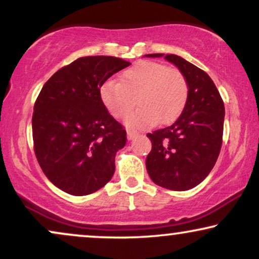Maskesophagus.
I'll use <instances>...</instances> for the list:
<instances>
[{
	"mask_svg": "<svg viewBox=\"0 0 259 259\" xmlns=\"http://www.w3.org/2000/svg\"><path fill=\"white\" fill-rule=\"evenodd\" d=\"M138 136H139V132H137L136 130H128V131H127V138H128L130 140L134 139V138L138 137Z\"/></svg>",
	"mask_w": 259,
	"mask_h": 259,
	"instance_id": "1",
	"label": "esophagus"
}]
</instances>
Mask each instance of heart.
Returning a JSON list of instances; mask_svg holds the SVG:
<instances>
[{"mask_svg":"<svg viewBox=\"0 0 259 259\" xmlns=\"http://www.w3.org/2000/svg\"><path fill=\"white\" fill-rule=\"evenodd\" d=\"M101 102L116 119L130 126L167 125L178 119L189 99V84L180 70L150 60H141L120 74L119 82L108 80L99 91Z\"/></svg>","mask_w":259,"mask_h":259,"instance_id":"b5f03b06","label":"heart"}]
</instances>
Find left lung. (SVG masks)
I'll use <instances>...</instances> for the list:
<instances>
[{
  "label": "left lung",
  "mask_w": 259,
  "mask_h": 259,
  "mask_svg": "<svg viewBox=\"0 0 259 259\" xmlns=\"http://www.w3.org/2000/svg\"><path fill=\"white\" fill-rule=\"evenodd\" d=\"M160 58L164 54H148ZM164 58L178 67L189 84L184 111L171 126L147 133L152 150L146 158L148 176L173 191L193 189L208 176L223 144L224 102L203 69L175 54Z\"/></svg>",
  "instance_id": "left-lung-1"
}]
</instances>
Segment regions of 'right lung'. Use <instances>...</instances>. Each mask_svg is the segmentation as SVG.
<instances>
[{"label":"right lung","mask_w":259,"mask_h":259,"mask_svg":"<svg viewBox=\"0 0 259 259\" xmlns=\"http://www.w3.org/2000/svg\"><path fill=\"white\" fill-rule=\"evenodd\" d=\"M131 63L115 56H84L60 68L35 101L34 152L60 190L87 196L112 179L126 130L101 102L100 87Z\"/></svg>","instance_id":"right-lung-1"}]
</instances>
